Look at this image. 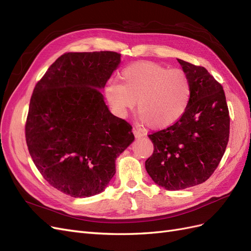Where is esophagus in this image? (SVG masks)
Here are the masks:
<instances>
[{
    "mask_svg": "<svg viewBox=\"0 0 251 251\" xmlns=\"http://www.w3.org/2000/svg\"><path fill=\"white\" fill-rule=\"evenodd\" d=\"M133 133H134V136L136 138H141L144 135H146L141 130H138V128H136V127L133 128Z\"/></svg>",
    "mask_w": 251,
    "mask_h": 251,
    "instance_id": "esophagus-1",
    "label": "esophagus"
}]
</instances>
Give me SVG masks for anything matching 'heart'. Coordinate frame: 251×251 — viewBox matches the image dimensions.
Segmentation results:
<instances>
[{
	"label": "heart",
	"mask_w": 251,
	"mask_h": 251,
	"mask_svg": "<svg viewBox=\"0 0 251 251\" xmlns=\"http://www.w3.org/2000/svg\"><path fill=\"white\" fill-rule=\"evenodd\" d=\"M118 80L105 86V97L119 117H126L139 100V119L153 127L174 125L183 116L191 98V83L181 70L153 62L126 66Z\"/></svg>",
	"instance_id": "b5f03b06"
}]
</instances>
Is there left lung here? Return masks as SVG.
I'll use <instances>...</instances> for the list:
<instances>
[{
	"instance_id": "8db88e82",
	"label": "left lung",
	"mask_w": 251,
	"mask_h": 251,
	"mask_svg": "<svg viewBox=\"0 0 251 251\" xmlns=\"http://www.w3.org/2000/svg\"><path fill=\"white\" fill-rule=\"evenodd\" d=\"M177 60L191 83V98L176 124L149 135L154 151L146 161L151 180L168 191L206 181L221 161L229 138L223 87L204 67Z\"/></svg>"
}]
</instances>
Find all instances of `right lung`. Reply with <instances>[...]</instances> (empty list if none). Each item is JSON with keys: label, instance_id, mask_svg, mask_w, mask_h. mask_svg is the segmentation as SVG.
<instances>
[{"label": "right lung", "instance_id": "add662e5", "mask_svg": "<svg viewBox=\"0 0 251 251\" xmlns=\"http://www.w3.org/2000/svg\"><path fill=\"white\" fill-rule=\"evenodd\" d=\"M119 65L120 54L112 51L65 53L30 100V156L50 185L74 198L104 191L117 157L135 139L131 125L113 115L100 92Z\"/></svg>", "mask_w": 251, "mask_h": 251}]
</instances>
